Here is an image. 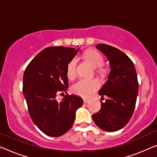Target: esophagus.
I'll use <instances>...</instances> for the list:
<instances>
[{
	"label": "esophagus",
	"mask_w": 157,
	"mask_h": 157,
	"mask_svg": "<svg viewBox=\"0 0 157 157\" xmlns=\"http://www.w3.org/2000/svg\"><path fill=\"white\" fill-rule=\"evenodd\" d=\"M83 103H84V104H87V103L89 101V99H86V98H83Z\"/></svg>",
	"instance_id": "34e87169"
}]
</instances>
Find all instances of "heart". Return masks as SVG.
I'll return each instance as SVG.
<instances>
[{
  "label": "heart",
  "mask_w": 157,
  "mask_h": 157,
  "mask_svg": "<svg viewBox=\"0 0 157 157\" xmlns=\"http://www.w3.org/2000/svg\"><path fill=\"white\" fill-rule=\"evenodd\" d=\"M84 57L101 76L106 74V69L103 67L104 59L99 52L95 50L87 51L84 53ZM77 59L74 58L66 66V74L68 80H74L76 77ZM99 83L96 79H81L72 86L73 93L83 98H89L99 88Z\"/></svg>",
  "instance_id": "b5f03b06"
}]
</instances>
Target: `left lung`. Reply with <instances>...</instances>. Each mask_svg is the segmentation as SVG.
I'll use <instances>...</instances> for the list:
<instances>
[{
  "label": "left lung",
  "mask_w": 157,
  "mask_h": 157,
  "mask_svg": "<svg viewBox=\"0 0 157 157\" xmlns=\"http://www.w3.org/2000/svg\"><path fill=\"white\" fill-rule=\"evenodd\" d=\"M96 48L108 58L111 71L98 91L101 99H107L101 102V109L92 118L100 128L113 132L125 126L132 117L139 90L137 74L132 60L119 49L102 44Z\"/></svg>",
  "instance_id": "8db88e82"
}]
</instances>
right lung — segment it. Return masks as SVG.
<instances>
[{"label":"right lung","mask_w":157,"mask_h":157,"mask_svg":"<svg viewBox=\"0 0 157 157\" xmlns=\"http://www.w3.org/2000/svg\"><path fill=\"white\" fill-rule=\"evenodd\" d=\"M78 50L48 47L34 57L23 74V92L29 115L48 136L57 137L66 134L74 123L76 110L83 104L81 97L68 94L61 102L56 99L57 94L68 91L66 66Z\"/></svg>","instance_id":"1"}]
</instances>
